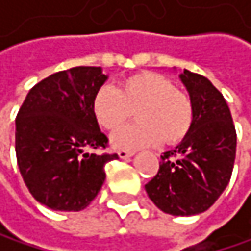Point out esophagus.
<instances>
[{
  "label": "esophagus",
  "instance_id": "34e87169",
  "mask_svg": "<svg viewBox=\"0 0 251 251\" xmlns=\"http://www.w3.org/2000/svg\"><path fill=\"white\" fill-rule=\"evenodd\" d=\"M117 155H119V158H120V159H128V158L134 156V152H126V151H120V152H117Z\"/></svg>",
  "mask_w": 251,
  "mask_h": 251
}]
</instances>
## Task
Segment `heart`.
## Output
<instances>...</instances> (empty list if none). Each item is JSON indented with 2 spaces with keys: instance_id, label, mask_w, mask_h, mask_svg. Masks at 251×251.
I'll use <instances>...</instances> for the list:
<instances>
[{
  "instance_id": "heart-1",
  "label": "heart",
  "mask_w": 251,
  "mask_h": 251,
  "mask_svg": "<svg viewBox=\"0 0 251 251\" xmlns=\"http://www.w3.org/2000/svg\"><path fill=\"white\" fill-rule=\"evenodd\" d=\"M134 111L138 123L113 137L114 149L134 152L161 140L173 144L188 134L193 123L190 98L175 89L170 79L153 72L125 78L117 90L100 87L92 100V113L107 131L120 129Z\"/></svg>"
}]
</instances>
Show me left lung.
Instances as JSON below:
<instances>
[{
	"mask_svg": "<svg viewBox=\"0 0 251 251\" xmlns=\"http://www.w3.org/2000/svg\"><path fill=\"white\" fill-rule=\"evenodd\" d=\"M179 79L193 105L191 128L173 151L161 155L158 175L144 188L162 212L190 217L209 209L227 187L236 132L223 95L208 78L184 69Z\"/></svg>",
	"mask_w": 251,
	"mask_h": 251,
	"instance_id": "obj_1",
	"label": "left lung"
}]
</instances>
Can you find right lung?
Here are the masks:
<instances>
[{
  "label": "right lung",
  "mask_w": 251,
  "mask_h": 251,
  "mask_svg": "<svg viewBox=\"0 0 251 251\" xmlns=\"http://www.w3.org/2000/svg\"><path fill=\"white\" fill-rule=\"evenodd\" d=\"M108 79L102 67L78 66L45 78L28 92L16 117V158L26 188L54 211H82L100 191L105 164L96 155L108 138L92 113Z\"/></svg>",
  "instance_id": "1"
}]
</instances>
